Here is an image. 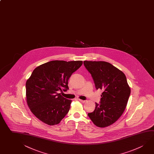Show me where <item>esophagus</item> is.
Here are the masks:
<instances>
[{"label": "esophagus", "instance_id": "obj_1", "mask_svg": "<svg viewBox=\"0 0 154 154\" xmlns=\"http://www.w3.org/2000/svg\"><path fill=\"white\" fill-rule=\"evenodd\" d=\"M79 100L80 102H81L83 103L86 102V100Z\"/></svg>", "mask_w": 154, "mask_h": 154}]
</instances>
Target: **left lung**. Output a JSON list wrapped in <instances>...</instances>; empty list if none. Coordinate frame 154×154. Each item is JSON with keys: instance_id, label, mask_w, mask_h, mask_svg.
Returning a JSON list of instances; mask_svg holds the SVG:
<instances>
[{"instance_id": "obj_1", "label": "left lung", "mask_w": 154, "mask_h": 154, "mask_svg": "<svg viewBox=\"0 0 154 154\" xmlns=\"http://www.w3.org/2000/svg\"><path fill=\"white\" fill-rule=\"evenodd\" d=\"M91 75L96 88L103 91L100 104L88 116L97 127H108L117 121L124 112L130 94V88L124 73L109 63L84 61Z\"/></svg>"}]
</instances>
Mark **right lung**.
Returning a JSON list of instances; mask_svg holds the SVG:
<instances>
[{"label": "right lung", "mask_w": 154, "mask_h": 154, "mask_svg": "<svg viewBox=\"0 0 154 154\" xmlns=\"http://www.w3.org/2000/svg\"><path fill=\"white\" fill-rule=\"evenodd\" d=\"M82 64L81 60H52L33 71L26 83V97L29 108L37 119L54 125L66 116L72 100L63 97L59 92L69 89V79Z\"/></svg>", "instance_id": "obj_1"}]
</instances>
